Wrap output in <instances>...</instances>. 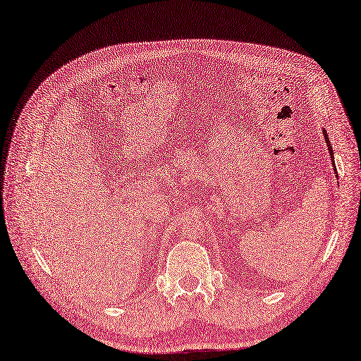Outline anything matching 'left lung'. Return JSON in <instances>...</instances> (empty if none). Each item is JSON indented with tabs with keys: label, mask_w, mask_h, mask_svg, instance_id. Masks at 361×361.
<instances>
[{
	"label": "left lung",
	"mask_w": 361,
	"mask_h": 361,
	"mask_svg": "<svg viewBox=\"0 0 361 361\" xmlns=\"http://www.w3.org/2000/svg\"><path fill=\"white\" fill-rule=\"evenodd\" d=\"M323 135H324V140H326V143H327V149H329V154L332 156L334 158V150H332V146H331V142H329V137H327V133H326V130H323ZM332 164H335L334 161H332Z\"/></svg>",
	"instance_id": "1"
}]
</instances>
